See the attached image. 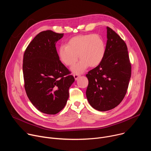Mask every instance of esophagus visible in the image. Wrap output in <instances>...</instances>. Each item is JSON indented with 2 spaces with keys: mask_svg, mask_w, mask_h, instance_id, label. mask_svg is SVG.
<instances>
[{
  "mask_svg": "<svg viewBox=\"0 0 151 151\" xmlns=\"http://www.w3.org/2000/svg\"><path fill=\"white\" fill-rule=\"evenodd\" d=\"M73 76H74V78H75V80H77V79H78V78L80 77V75H79V74H74V75H73Z\"/></svg>",
  "mask_w": 151,
  "mask_h": 151,
  "instance_id": "1",
  "label": "esophagus"
}]
</instances>
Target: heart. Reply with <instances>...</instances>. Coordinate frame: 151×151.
<instances>
[{
	"instance_id": "heart-1",
	"label": "heart",
	"mask_w": 151,
	"mask_h": 151,
	"mask_svg": "<svg viewBox=\"0 0 151 151\" xmlns=\"http://www.w3.org/2000/svg\"><path fill=\"white\" fill-rule=\"evenodd\" d=\"M106 51L105 43L97 34L79 35L70 38L66 45H61L58 51L60 61L64 65L72 67L74 73L79 74L91 68L97 66L103 61Z\"/></svg>"
}]
</instances>
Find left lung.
<instances>
[{
    "instance_id": "1",
    "label": "left lung",
    "mask_w": 151,
    "mask_h": 151,
    "mask_svg": "<svg viewBox=\"0 0 151 151\" xmlns=\"http://www.w3.org/2000/svg\"><path fill=\"white\" fill-rule=\"evenodd\" d=\"M105 55L101 63L86 75L88 85L86 96L90 104L99 111H109L124 98L132 75L127 45L107 27Z\"/></svg>"
}]
</instances>
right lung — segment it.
I'll return each instance as SVG.
<instances>
[{
    "label": "right lung",
    "mask_w": 151,
    "mask_h": 151,
    "mask_svg": "<svg viewBox=\"0 0 151 151\" xmlns=\"http://www.w3.org/2000/svg\"><path fill=\"white\" fill-rule=\"evenodd\" d=\"M64 33L40 32L27 46L23 56L24 88L28 98L40 112L55 115L65 106L69 89L75 81L60 61L56 42Z\"/></svg>",
    "instance_id": "right-lung-1"
}]
</instances>
